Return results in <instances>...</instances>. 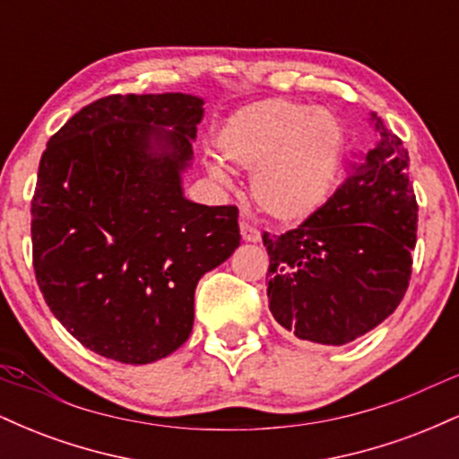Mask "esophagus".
Listing matches in <instances>:
<instances>
[{
	"label": "esophagus",
	"mask_w": 459,
	"mask_h": 459,
	"mask_svg": "<svg viewBox=\"0 0 459 459\" xmlns=\"http://www.w3.org/2000/svg\"><path fill=\"white\" fill-rule=\"evenodd\" d=\"M239 230H241V237H244V241H247V244H256V241H261V233L255 229V226L241 222Z\"/></svg>",
	"instance_id": "obj_1"
}]
</instances>
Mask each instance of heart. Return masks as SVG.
Segmentation results:
<instances>
[{"label":"heart","instance_id":"heart-1","mask_svg":"<svg viewBox=\"0 0 459 459\" xmlns=\"http://www.w3.org/2000/svg\"><path fill=\"white\" fill-rule=\"evenodd\" d=\"M226 161L252 172L259 209L282 224L302 222L330 196L345 155L341 120L313 105L265 99L224 120L218 140ZM215 177L224 172L212 166Z\"/></svg>","mask_w":459,"mask_h":459}]
</instances>
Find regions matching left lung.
Returning <instances> with one entry per match:
<instances>
[{"label":"left lung","instance_id":"1","mask_svg":"<svg viewBox=\"0 0 459 459\" xmlns=\"http://www.w3.org/2000/svg\"><path fill=\"white\" fill-rule=\"evenodd\" d=\"M377 140L350 177L284 235L263 233L273 319L298 339L345 345L399 307L412 273L419 207L408 151L371 114Z\"/></svg>","mask_w":459,"mask_h":459}]
</instances>
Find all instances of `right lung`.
<instances>
[{"instance_id":"add662e5","label":"right lung","mask_w":459,"mask_h":459,"mask_svg":"<svg viewBox=\"0 0 459 459\" xmlns=\"http://www.w3.org/2000/svg\"><path fill=\"white\" fill-rule=\"evenodd\" d=\"M203 103L112 94L47 142L31 198L36 282L94 354L125 365L170 356L192 334L200 276L239 246L237 207L183 196Z\"/></svg>"}]
</instances>
